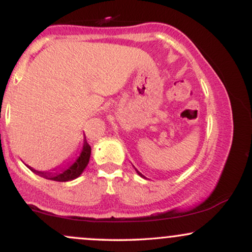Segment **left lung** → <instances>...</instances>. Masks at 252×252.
Returning <instances> with one entry per match:
<instances>
[{"label": "left lung", "mask_w": 252, "mask_h": 252, "mask_svg": "<svg viewBox=\"0 0 252 252\" xmlns=\"http://www.w3.org/2000/svg\"><path fill=\"white\" fill-rule=\"evenodd\" d=\"M138 173V172H137ZM138 174H140V175H142V174H141V173H138Z\"/></svg>", "instance_id": "8db88e82"}]
</instances>
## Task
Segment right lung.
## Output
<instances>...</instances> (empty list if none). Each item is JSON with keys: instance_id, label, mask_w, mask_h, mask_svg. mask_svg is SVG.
<instances>
[{"instance_id": "right-lung-1", "label": "right lung", "mask_w": 252, "mask_h": 252, "mask_svg": "<svg viewBox=\"0 0 252 252\" xmlns=\"http://www.w3.org/2000/svg\"><path fill=\"white\" fill-rule=\"evenodd\" d=\"M90 155H91V147L86 141V138L84 140V146H83V150L82 154H80L79 158H77L76 162L72 164L71 167H67V168H59L60 170H53V172H37V170L33 169L32 167H30V169L32 172H34L35 174L42 176V178L48 179V180H54V181H59V182H65V181H70L76 179L83 173V170L85 169V167L88 166L89 160H90Z\"/></svg>"}]
</instances>
